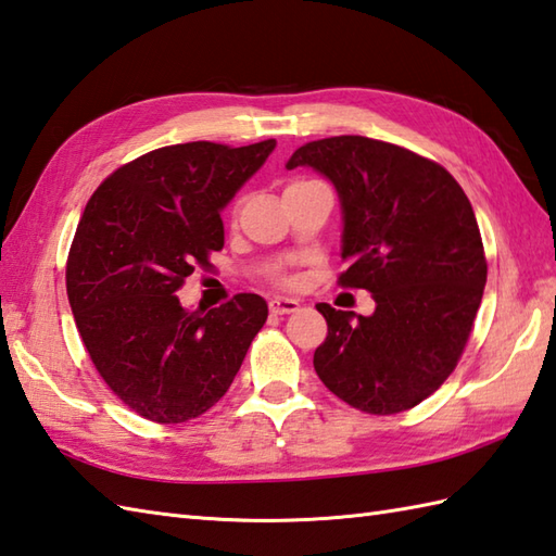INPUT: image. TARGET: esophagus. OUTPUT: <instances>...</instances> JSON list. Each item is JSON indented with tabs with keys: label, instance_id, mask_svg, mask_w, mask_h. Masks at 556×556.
Returning <instances> with one entry per match:
<instances>
[{
	"label": "esophagus",
	"instance_id": "34e87169",
	"mask_svg": "<svg viewBox=\"0 0 556 556\" xmlns=\"http://www.w3.org/2000/svg\"><path fill=\"white\" fill-rule=\"evenodd\" d=\"M268 306H270V312H274V314H292V312L300 309V302L292 300V298H274L268 302Z\"/></svg>",
	"mask_w": 556,
	"mask_h": 556
}]
</instances>
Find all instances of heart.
<instances>
[{
  "label": "heart",
  "mask_w": 556,
  "mask_h": 556,
  "mask_svg": "<svg viewBox=\"0 0 556 556\" xmlns=\"http://www.w3.org/2000/svg\"><path fill=\"white\" fill-rule=\"evenodd\" d=\"M292 185H300V182H292Z\"/></svg>",
  "instance_id": "heart-1"
}]
</instances>
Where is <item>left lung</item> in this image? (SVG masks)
<instances>
[{"label":"left lung","mask_w":556,"mask_h":556,"mask_svg":"<svg viewBox=\"0 0 556 556\" xmlns=\"http://www.w3.org/2000/svg\"><path fill=\"white\" fill-rule=\"evenodd\" d=\"M338 190L344 288L374 294L359 316L316 304L328 336L314 352L324 386L368 414H397L433 394L466 348L488 264L473 206L445 168L404 147L340 135L300 147Z\"/></svg>","instance_id":"left-lung-1"}]
</instances>
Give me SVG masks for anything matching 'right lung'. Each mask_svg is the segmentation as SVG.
<instances>
[{
  "label": "right lung",
  "instance_id": "right-lung-1",
  "mask_svg": "<svg viewBox=\"0 0 556 556\" xmlns=\"http://www.w3.org/2000/svg\"><path fill=\"white\" fill-rule=\"evenodd\" d=\"M274 150L162 147L114 170L85 206L66 264L71 312L106 386L150 421L212 409L266 324L258 294L190 312L174 292L224 247L220 212Z\"/></svg>",
  "mask_w": 556,
  "mask_h": 556
}]
</instances>
